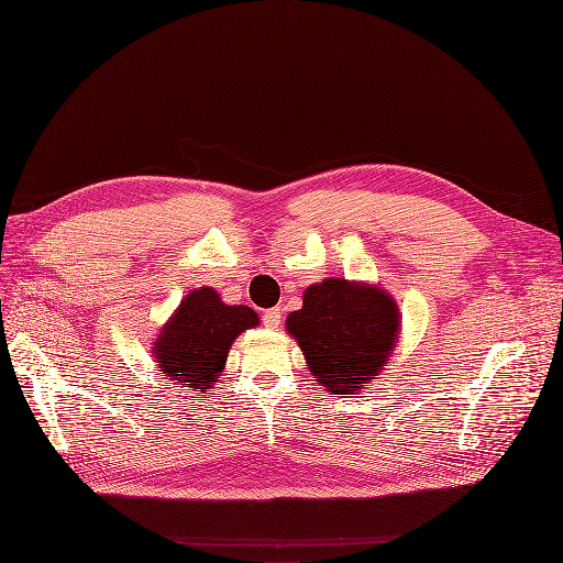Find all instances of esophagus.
I'll list each match as a JSON object with an SVG mask.
<instances>
[{
  "label": "esophagus",
  "mask_w": 563,
  "mask_h": 563,
  "mask_svg": "<svg viewBox=\"0 0 563 563\" xmlns=\"http://www.w3.org/2000/svg\"><path fill=\"white\" fill-rule=\"evenodd\" d=\"M262 321H264V327H266V329H278V327H280V321H283V312H280L278 308L264 310Z\"/></svg>",
  "instance_id": "34e87169"
}]
</instances>
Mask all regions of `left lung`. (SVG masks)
I'll use <instances>...</instances> for the list:
<instances>
[{"label": "left lung", "mask_w": 563, "mask_h": 563, "mask_svg": "<svg viewBox=\"0 0 563 563\" xmlns=\"http://www.w3.org/2000/svg\"><path fill=\"white\" fill-rule=\"evenodd\" d=\"M314 380L331 395H358L386 369L399 342L397 301L378 285L327 278L303 291L301 310L285 319Z\"/></svg>", "instance_id": "left-lung-1"}]
</instances>
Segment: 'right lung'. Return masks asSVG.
Here are the masks:
<instances>
[{
	"mask_svg": "<svg viewBox=\"0 0 563 563\" xmlns=\"http://www.w3.org/2000/svg\"><path fill=\"white\" fill-rule=\"evenodd\" d=\"M257 323L260 317L253 308L228 306L214 287L191 289L155 335L157 372L177 390L210 395L232 342Z\"/></svg>",
	"mask_w": 563,
	"mask_h": 563,
	"instance_id": "add662e5",
	"label": "right lung"
}]
</instances>
